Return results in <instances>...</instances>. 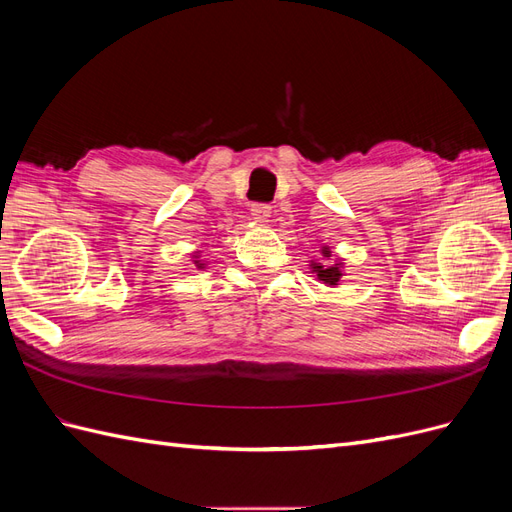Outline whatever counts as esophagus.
Instances as JSON below:
<instances>
[{
  "label": "esophagus",
  "instance_id": "obj_1",
  "mask_svg": "<svg viewBox=\"0 0 512 512\" xmlns=\"http://www.w3.org/2000/svg\"><path fill=\"white\" fill-rule=\"evenodd\" d=\"M269 218H271V207L269 205H265V203L252 205V220L254 222L265 224V222H269Z\"/></svg>",
  "mask_w": 512,
  "mask_h": 512
}]
</instances>
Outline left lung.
<instances>
[{
  "mask_svg": "<svg viewBox=\"0 0 512 512\" xmlns=\"http://www.w3.org/2000/svg\"><path fill=\"white\" fill-rule=\"evenodd\" d=\"M322 256L329 260V256H331V250L327 245L322 247ZM312 271L318 275V282H322V284H327V286H337V282L342 280V262H333V265H320V262H312Z\"/></svg>",
  "mask_w": 512,
  "mask_h": 512,
  "instance_id": "obj_1",
  "label": "left lung"
}]
</instances>
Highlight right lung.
Instances as JSON below:
<instances>
[{"label":"right lung","instance_id":"add662e5","mask_svg":"<svg viewBox=\"0 0 512 512\" xmlns=\"http://www.w3.org/2000/svg\"><path fill=\"white\" fill-rule=\"evenodd\" d=\"M194 258H196V260H194V265H196L198 269H203V262H200V260H198V254H194Z\"/></svg>","mask_w":512,"mask_h":512}]
</instances>
